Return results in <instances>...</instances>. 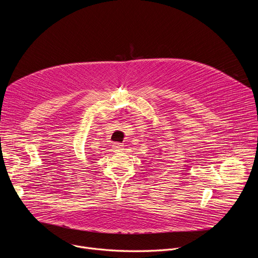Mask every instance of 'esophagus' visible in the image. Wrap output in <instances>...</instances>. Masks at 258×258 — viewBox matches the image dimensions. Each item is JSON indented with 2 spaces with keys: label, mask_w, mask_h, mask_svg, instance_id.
I'll return each instance as SVG.
<instances>
[{
  "label": "esophagus",
  "mask_w": 258,
  "mask_h": 258,
  "mask_svg": "<svg viewBox=\"0 0 258 258\" xmlns=\"http://www.w3.org/2000/svg\"><path fill=\"white\" fill-rule=\"evenodd\" d=\"M112 148H113L114 151H121V150H123V145H121V144H119V143H115V144L112 146Z\"/></svg>",
  "instance_id": "1"
}]
</instances>
